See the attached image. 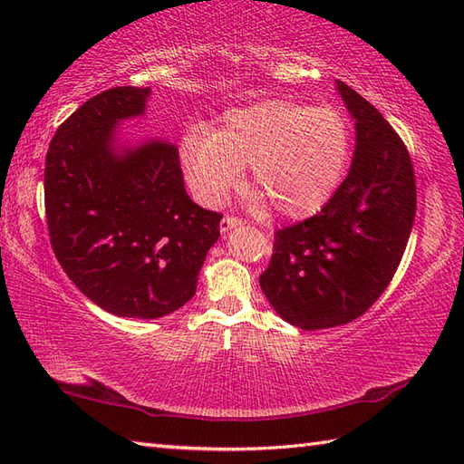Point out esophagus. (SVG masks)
<instances>
[{"label": "esophagus", "mask_w": 464, "mask_h": 464, "mask_svg": "<svg viewBox=\"0 0 464 464\" xmlns=\"http://www.w3.org/2000/svg\"><path fill=\"white\" fill-rule=\"evenodd\" d=\"M241 225V219H237V217H223L221 223H219V229L221 233H229L231 229H235V227Z\"/></svg>", "instance_id": "esophagus-1"}]
</instances>
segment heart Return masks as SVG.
Returning <instances> with one entry per match:
<instances>
[{
	"mask_svg": "<svg viewBox=\"0 0 464 464\" xmlns=\"http://www.w3.org/2000/svg\"><path fill=\"white\" fill-rule=\"evenodd\" d=\"M344 117L291 100H261L223 115L207 133L181 145V165L203 203H219L249 167V183L263 201L287 219H304L329 203L351 160Z\"/></svg>",
	"mask_w": 464,
	"mask_h": 464,
	"instance_id": "obj_1",
	"label": "heart"
}]
</instances>
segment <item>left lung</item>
I'll return each instance as SVG.
<instances>
[{
    "label": "left lung",
    "mask_w": 464,
    "mask_h": 464,
    "mask_svg": "<svg viewBox=\"0 0 464 464\" xmlns=\"http://www.w3.org/2000/svg\"><path fill=\"white\" fill-rule=\"evenodd\" d=\"M354 120L349 175L323 209L275 233L259 285L273 309L304 331L361 317L395 275L417 209L415 171L397 131L347 83Z\"/></svg>",
    "instance_id": "8db88e82"
}]
</instances>
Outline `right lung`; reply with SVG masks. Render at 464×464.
<instances>
[{
    "mask_svg": "<svg viewBox=\"0 0 464 464\" xmlns=\"http://www.w3.org/2000/svg\"><path fill=\"white\" fill-rule=\"evenodd\" d=\"M150 87H113L59 125L45 157L49 239L67 277L117 317L160 319L189 301L221 215L191 201L169 141L117 143Z\"/></svg>",
    "mask_w": 464,
    "mask_h": 464,
    "instance_id": "add662e5",
    "label": "right lung"
}]
</instances>
